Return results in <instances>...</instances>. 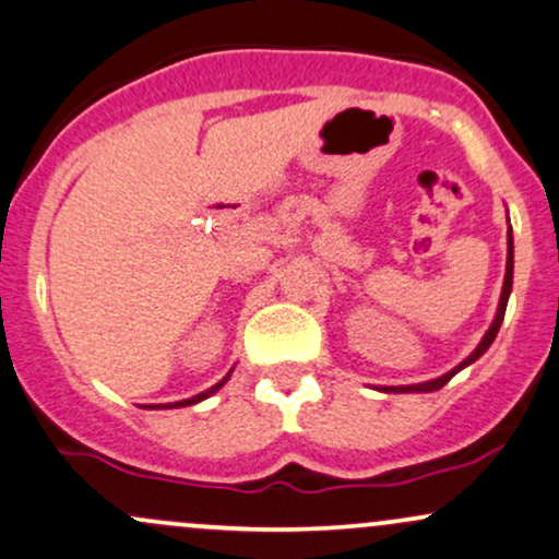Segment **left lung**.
I'll use <instances>...</instances> for the list:
<instances>
[{
	"mask_svg": "<svg viewBox=\"0 0 559 559\" xmlns=\"http://www.w3.org/2000/svg\"><path fill=\"white\" fill-rule=\"evenodd\" d=\"M510 292H512V228L507 230V273H504V286H502V297H499V310H497V318H493L491 329L486 331V336L480 338V344L473 349V355L467 357V360H463L457 365V368H452L449 373H444L441 378H433V381H426V383H413V386H389L386 391H394V394H409V391H439L444 383L452 381V376H457L460 370L467 368L471 362H476L480 355H484L486 349H489L493 338H497L499 333V325H502L504 320V310H507V299H510Z\"/></svg>",
	"mask_w": 559,
	"mask_h": 559,
	"instance_id": "obj_1",
	"label": "left lung"
}]
</instances>
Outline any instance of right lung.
I'll use <instances>...</instances> for the list:
<instances>
[{"label": "right lung", "instance_id": "1", "mask_svg": "<svg viewBox=\"0 0 559 559\" xmlns=\"http://www.w3.org/2000/svg\"><path fill=\"white\" fill-rule=\"evenodd\" d=\"M228 376H230V373H228ZM228 376H226V378H223V381H221V383H215V386H213V389L202 391V394L191 396V400H183V402H173V404H168V407H186V404H197V402L207 400V396H210V394H215V391H217V389H221V386H223V383H226V381H228Z\"/></svg>", "mask_w": 559, "mask_h": 559}]
</instances>
